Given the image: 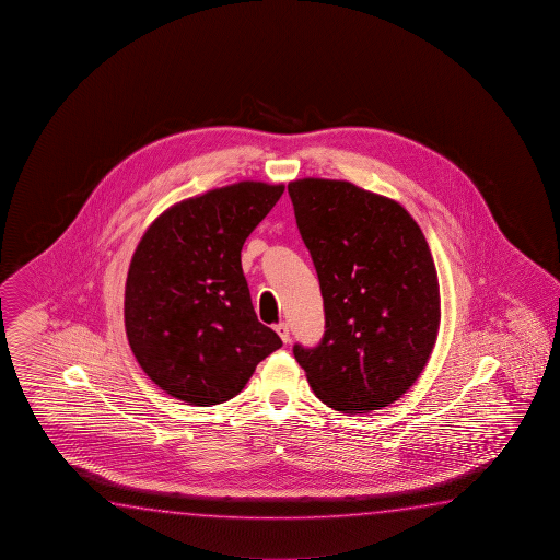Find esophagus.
Here are the masks:
<instances>
[{"mask_svg":"<svg viewBox=\"0 0 560 560\" xmlns=\"http://www.w3.org/2000/svg\"><path fill=\"white\" fill-rule=\"evenodd\" d=\"M276 332L280 335V339L284 342H290V327H288V323H278L275 327Z\"/></svg>","mask_w":560,"mask_h":560,"instance_id":"1","label":"esophagus"}]
</instances>
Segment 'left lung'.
I'll return each instance as SVG.
<instances>
[{"label": "left lung", "mask_w": 560, "mask_h": 560, "mask_svg": "<svg viewBox=\"0 0 560 560\" xmlns=\"http://www.w3.org/2000/svg\"><path fill=\"white\" fill-rule=\"evenodd\" d=\"M288 191L325 307L322 345H295V361L329 408H386L416 384L439 335L441 292L425 235L396 199L352 182L300 178Z\"/></svg>", "instance_id": "obj_1"}]
</instances>
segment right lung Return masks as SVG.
Instances as JSON below:
<instances>
[{
    "label": "right lung",
    "mask_w": 560,
    "mask_h": 560,
    "mask_svg": "<svg viewBox=\"0 0 560 560\" xmlns=\"http://www.w3.org/2000/svg\"><path fill=\"white\" fill-rule=\"evenodd\" d=\"M284 184L243 180L182 199L144 231L125 282V331L144 374L172 398L218 406L282 347L258 322L241 268L253 229Z\"/></svg>",
    "instance_id": "1"
}]
</instances>
